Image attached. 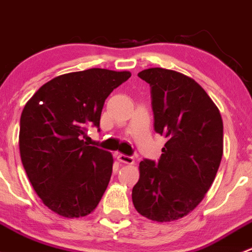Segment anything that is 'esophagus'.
<instances>
[{
    "instance_id": "obj_1",
    "label": "esophagus",
    "mask_w": 252,
    "mask_h": 252,
    "mask_svg": "<svg viewBox=\"0 0 252 252\" xmlns=\"http://www.w3.org/2000/svg\"><path fill=\"white\" fill-rule=\"evenodd\" d=\"M117 159L122 163H126V164H134V158L130 156H126V155L123 154H119L117 155Z\"/></svg>"
}]
</instances>
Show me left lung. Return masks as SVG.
Instances as JSON below:
<instances>
[{
    "label": "left lung",
    "instance_id": "8db88e82",
    "mask_svg": "<svg viewBox=\"0 0 252 252\" xmlns=\"http://www.w3.org/2000/svg\"><path fill=\"white\" fill-rule=\"evenodd\" d=\"M138 75L151 86L155 131L167 142L158 163L140 162L131 199L144 217L172 222L191 212L215 180L223 155L222 117L190 77L163 68Z\"/></svg>",
    "mask_w": 252,
    "mask_h": 252
}]
</instances>
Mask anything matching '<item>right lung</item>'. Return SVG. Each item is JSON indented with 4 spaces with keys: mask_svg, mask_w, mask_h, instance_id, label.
Instances as JSON below:
<instances>
[{
    "mask_svg": "<svg viewBox=\"0 0 252 252\" xmlns=\"http://www.w3.org/2000/svg\"><path fill=\"white\" fill-rule=\"evenodd\" d=\"M130 72L91 68L58 75L32 95L20 116L23 167L45 206L67 218L97 207L112 175L111 152L88 146L86 126L100 128L108 95Z\"/></svg>",
    "mask_w": 252,
    "mask_h": 252,
    "instance_id": "1",
    "label": "right lung"
}]
</instances>
